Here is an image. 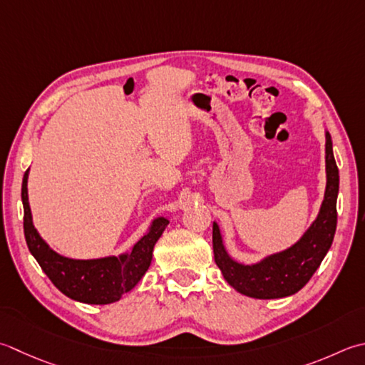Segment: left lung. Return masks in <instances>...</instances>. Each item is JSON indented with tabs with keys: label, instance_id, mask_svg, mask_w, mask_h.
I'll return each instance as SVG.
<instances>
[{
	"label": "left lung",
	"instance_id": "left-lung-1",
	"mask_svg": "<svg viewBox=\"0 0 365 365\" xmlns=\"http://www.w3.org/2000/svg\"><path fill=\"white\" fill-rule=\"evenodd\" d=\"M326 191L317 220L294 245L262 261L245 266L234 261L223 245L220 227L213 223V255L225 280L240 294L255 299H280L302 289L317 272L332 245L337 227L339 169L332 139L326 131Z\"/></svg>",
	"mask_w": 365,
	"mask_h": 365
}]
</instances>
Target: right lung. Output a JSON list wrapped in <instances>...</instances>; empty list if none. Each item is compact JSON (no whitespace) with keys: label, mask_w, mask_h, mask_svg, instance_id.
Masks as SVG:
<instances>
[{"label":"right lung","mask_w":365,"mask_h":365,"mask_svg":"<svg viewBox=\"0 0 365 365\" xmlns=\"http://www.w3.org/2000/svg\"><path fill=\"white\" fill-rule=\"evenodd\" d=\"M28 173L30 169L21 182V202L25 212L24 231L26 245L41 269L64 296L74 301L95 305L120 301V297L131 291L147 272L152 262L153 247L166 230L169 220L164 217L155 218L148 232L140 237L130 253L99 259H71L53 252L36 231L28 204Z\"/></svg>","instance_id":"add662e5"}]
</instances>
